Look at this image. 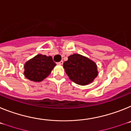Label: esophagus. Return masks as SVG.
<instances>
[{
    "label": "esophagus",
    "instance_id": "esophagus-1",
    "mask_svg": "<svg viewBox=\"0 0 131 131\" xmlns=\"http://www.w3.org/2000/svg\"><path fill=\"white\" fill-rule=\"evenodd\" d=\"M58 64H63V61H61L60 62H58Z\"/></svg>",
    "mask_w": 131,
    "mask_h": 131
}]
</instances>
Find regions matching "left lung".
<instances>
[{
	"label": "left lung",
	"mask_w": 131,
	"mask_h": 131,
	"mask_svg": "<svg viewBox=\"0 0 131 131\" xmlns=\"http://www.w3.org/2000/svg\"><path fill=\"white\" fill-rule=\"evenodd\" d=\"M66 73L72 81L84 86L94 80L97 76V66L94 62L79 54H74L63 63Z\"/></svg>",
	"instance_id": "1"
}]
</instances>
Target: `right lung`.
Returning a JSON list of instances; mask_svg holds the SVG:
<instances>
[{
	"label": "right lung",
	"mask_w": 131,
	"mask_h": 131,
	"mask_svg": "<svg viewBox=\"0 0 131 131\" xmlns=\"http://www.w3.org/2000/svg\"><path fill=\"white\" fill-rule=\"evenodd\" d=\"M55 65L51 57L37 54L25 64V77L31 81L41 82L48 77Z\"/></svg>",
	"instance_id": "right-lung-1"
}]
</instances>
